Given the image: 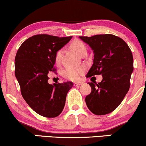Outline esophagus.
I'll return each mask as SVG.
<instances>
[{
    "instance_id": "obj_1",
    "label": "esophagus",
    "mask_w": 146,
    "mask_h": 146,
    "mask_svg": "<svg viewBox=\"0 0 146 146\" xmlns=\"http://www.w3.org/2000/svg\"><path fill=\"white\" fill-rule=\"evenodd\" d=\"M82 84H83V82H75V83H74V86H78L82 85Z\"/></svg>"
}]
</instances>
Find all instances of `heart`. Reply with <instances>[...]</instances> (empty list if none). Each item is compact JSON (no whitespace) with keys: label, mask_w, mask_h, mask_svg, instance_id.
<instances>
[{"label":"heart","mask_w":146,"mask_h":146,"mask_svg":"<svg viewBox=\"0 0 146 146\" xmlns=\"http://www.w3.org/2000/svg\"><path fill=\"white\" fill-rule=\"evenodd\" d=\"M70 47L75 54L80 56L84 52H86V45L80 39H75L70 44ZM62 56V50L56 51L54 55V61L56 64H58ZM85 72L84 67H67L62 71V75L64 78L71 81H78Z\"/></svg>","instance_id":"1"}]
</instances>
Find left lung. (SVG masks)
<instances>
[{
	"mask_svg": "<svg viewBox=\"0 0 146 146\" xmlns=\"http://www.w3.org/2000/svg\"><path fill=\"white\" fill-rule=\"evenodd\" d=\"M94 52L93 64L86 78L102 75L99 83L89 82L90 94L86 103L95 115L110 113L122 103L131 85L133 58L131 49L122 38L111 34L79 36Z\"/></svg>",
	"mask_w": 146,
	"mask_h": 146,
	"instance_id": "1",
	"label": "left lung"
}]
</instances>
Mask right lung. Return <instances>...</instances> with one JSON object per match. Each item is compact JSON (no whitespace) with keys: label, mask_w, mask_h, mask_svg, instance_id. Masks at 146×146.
<instances>
[{"label":"right lung","mask_w":146,"mask_h":146,"mask_svg":"<svg viewBox=\"0 0 146 146\" xmlns=\"http://www.w3.org/2000/svg\"><path fill=\"white\" fill-rule=\"evenodd\" d=\"M73 36L58 37L47 34L34 35L24 41L15 58V75L21 94L27 104L39 115L55 117L62 111L66 94L73 82H47V75L55 73L54 55Z\"/></svg>","instance_id":"add662e5"}]
</instances>
